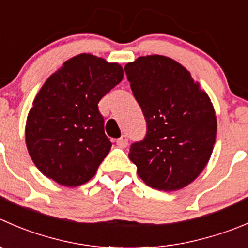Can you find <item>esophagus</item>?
I'll use <instances>...</instances> for the list:
<instances>
[{
    "mask_svg": "<svg viewBox=\"0 0 248 248\" xmlns=\"http://www.w3.org/2000/svg\"><path fill=\"white\" fill-rule=\"evenodd\" d=\"M116 144L120 148H126V146L128 145V137H127L126 134H122V136L116 140Z\"/></svg>",
    "mask_w": 248,
    "mask_h": 248,
    "instance_id": "esophagus-1",
    "label": "esophagus"
}]
</instances>
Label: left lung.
<instances>
[{
    "label": "left lung",
    "instance_id": "left-lung-1",
    "mask_svg": "<svg viewBox=\"0 0 248 248\" xmlns=\"http://www.w3.org/2000/svg\"><path fill=\"white\" fill-rule=\"evenodd\" d=\"M124 71L146 121L145 137L132 144L129 160L151 188H184L202 172L216 143L210 98L184 66L163 55L138 58Z\"/></svg>",
    "mask_w": 248,
    "mask_h": 248
}]
</instances>
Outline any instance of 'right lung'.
Here are the masks:
<instances>
[{"label":"right lung","instance_id":"1","mask_svg":"<svg viewBox=\"0 0 248 248\" xmlns=\"http://www.w3.org/2000/svg\"><path fill=\"white\" fill-rule=\"evenodd\" d=\"M122 78L119 64L85 53L47 78L25 129L29 154L46 177L78 186L95 174L111 149L98 103Z\"/></svg>","mask_w":248,"mask_h":248}]
</instances>
